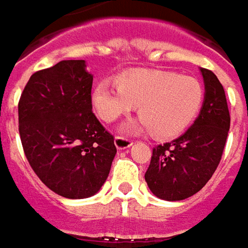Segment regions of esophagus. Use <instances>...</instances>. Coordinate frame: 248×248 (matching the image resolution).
I'll return each mask as SVG.
<instances>
[{"mask_svg":"<svg viewBox=\"0 0 248 248\" xmlns=\"http://www.w3.org/2000/svg\"><path fill=\"white\" fill-rule=\"evenodd\" d=\"M115 145L119 149H125L129 148L132 145V140L128 138H124V136H116L115 138Z\"/></svg>","mask_w":248,"mask_h":248,"instance_id":"esophagus-1","label":"esophagus"}]
</instances>
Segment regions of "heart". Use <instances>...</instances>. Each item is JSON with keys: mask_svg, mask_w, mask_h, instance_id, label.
<instances>
[{"mask_svg": "<svg viewBox=\"0 0 248 248\" xmlns=\"http://www.w3.org/2000/svg\"><path fill=\"white\" fill-rule=\"evenodd\" d=\"M117 87L100 81L93 88L94 109L107 123L132 112L139 105L141 119L127 131L151 129L157 138H173L191 125L199 113L204 91L196 78L173 72L140 69L117 77Z\"/></svg>", "mask_w": 248, "mask_h": 248, "instance_id": "obj_1", "label": "heart"}]
</instances>
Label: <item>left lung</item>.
Masks as SVG:
<instances>
[{
	"mask_svg": "<svg viewBox=\"0 0 248 248\" xmlns=\"http://www.w3.org/2000/svg\"><path fill=\"white\" fill-rule=\"evenodd\" d=\"M204 101L194 124L171 143L152 149L145 182L164 200H183L204 187L217 171L230 129L226 93L210 69L202 68Z\"/></svg>",
	"mask_w": 248,
	"mask_h": 248,
	"instance_id": "8db88e82",
	"label": "left lung"
}]
</instances>
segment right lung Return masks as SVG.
Masks as SVG:
<instances>
[{
	"instance_id": "1",
	"label": "right lung",
	"mask_w": 248,
	"mask_h": 248,
	"mask_svg": "<svg viewBox=\"0 0 248 248\" xmlns=\"http://www.w3.org/2000/svg\"><path fill=\"white\" fill-rule=\"evenodd\" d=\"M93 76L84 60L34 72L18 101V131L31 170L68 199L94 195L108 177L115 138L92 112Z\"/></svg>"
}]
</instances>
